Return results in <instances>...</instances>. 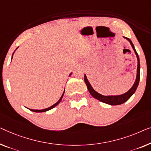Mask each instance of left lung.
Returning a JSON list of instances; mask_svg holds the SVG:
<instances>
[{
    "mask_svg": "<svg viewBox=\"0 0 151 151\" xmlns=\"http://www.w3.org/2000/svg\"><path fill=\"white\" fill-rule=\"evenodd\" d=\"M123 37L124 39H126L127 41H129V43H130L131 45H132V48L134 50V52H135V55H136L137 60L136 79H135L134 85H133L132 87L129 89V90L127 92H126L125 93L122 94V95H108V96L103 95H101V94L97 93V91L94 90V88L92 87V86L90 84V82H88V79H87L86 76L84 74V82H85V83H86L87 88H88V90L89 91V93H91V95L93 96L94 98H95V99L99 100V101H101L103 103H105V104L111 105V106L121 105L127 101V100L129 99V98L132 97L133 95H134L135 91H136V89L139 84V78H140V63H139V58L138 54H137L136 50H135V47H134V44H133L132 41L127 37Z\"/></svg>",
    "mask_w": 151,
    "mask_h": 151,
    "instance_id": "8db88e82",
    "label": "left lung"
}]
</instances>
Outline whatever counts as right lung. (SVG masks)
<instances>
[{
    "instance_id": "right-lung-1",
    "label": "right lung",
    "mask_w": 151,
    "mask_h": 151,
    "mask_svg": "<svg viewBox=\"0 0 151 151\" xmlns=\"http://www.w3.org/2000/svg\"><path fill=\"white\" fill-rule=\"evenodd\" d=\"M17 49V47L16 48V50ZM15 51H16V50H15ZM15 51L14 52V53H13V54H12V59L13 58V55H14V52H15ZM72 74V73H71L70 74H69V76H70ZM64 93H65V91H64V92H63V95H62V96H61L60 97V99L58 100V101L56 103V104H54V105H52V106H50V107H49V108H45V109H43V110H32V109H29L28 108V110H30V111H32V112H46V111H48V110H51V109H52V108H54V107H56V106H57V105L59 104V103L60 102V101L61 100H62V99H63V95H64Z\"/></svg>"
}]
</instances>
